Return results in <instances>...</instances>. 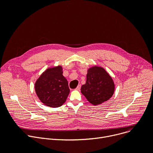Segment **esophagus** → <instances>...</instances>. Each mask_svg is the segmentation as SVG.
Returning <instances> with one entry per match:
<instances>
[{
    "instance_id": "esophagus-1",
    "label": "esophagus",
    "mask_w": 153,
    "mask_h": 153,
    "mask_svg": "<svg viewBox=\"0 0 153 153\" xmlns=\"http://www.w3.org/2000/svg\"><path fill=\"white\" fill-rule=\"evenodd\" d=\"M80 88H81V85H77V87H76V90H79L80 89Z\"/></svg>"
}]
</instances>
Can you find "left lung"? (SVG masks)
Returning <instances> with one entry per match:
<instances>
[{
  "label": "left lung",
  "mask_w": 153,
  "mask_h": 153,
  "mask_svg": "<svg viewBox=\"0 0 153 153\" xmlns=\"http://www.w3.org/2000/svg\"><path fill=\"white\" fill-rule=\"evenodd\" d=\"M114 84L106 71L94 66L88 70L86 83L81 87L82 93L90 103L98 105L113 96Z\"/></svg>",
  "instance_id": "8db88e82"
}]
</instances>
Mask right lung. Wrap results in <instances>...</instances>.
Listing matches in <instances>:
<instances>
[{"label":"right lung","mask_w":153,"mask_h":153,"mask_svg":"<svg viewBox=\"0 0 153 153\" xmlns=\"http://www.w3.org/2000/svg\"><path fill=\"white\" fill-rule=\"evenodd\" d=\"M62 70L59 66L49 68L36 81V94L46 106L53 108L61 106L69 94L68 81L63 76Z\"/></svg>","instance_id":"right-lung-1"}]
</instances>
